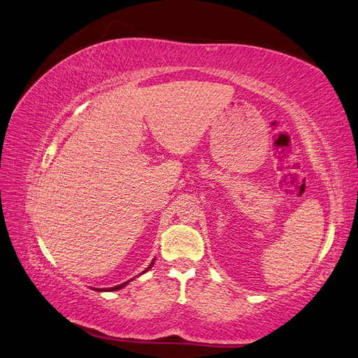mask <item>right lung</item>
Returning <instances> with one entry per match:
<instances>
[{"label":"right lung","mask_w":358,"mask_h":358,"mask_svg":"<svg viewBox=\"0 0 358 358\" xmlns=\"http://www.w3.org/2000/svg\"><path fill=\"white\" fill-rule=\"evenodd\" d=\"M152 264H155V261H152V262L148 265L145 271H148V270L152 267ZM145 271H144V273H145ZM130 280H131V279H130ZM130 280H127V282H124V283H121V285H118V287H114V288H106V289H105V288H97V291H118V289H121L122 287H126V285H127Z\"/></svg>","instance_id":"add662e5"}]
</instances>
